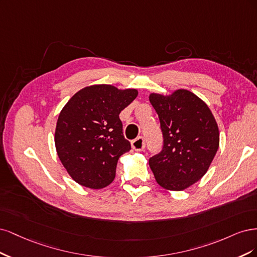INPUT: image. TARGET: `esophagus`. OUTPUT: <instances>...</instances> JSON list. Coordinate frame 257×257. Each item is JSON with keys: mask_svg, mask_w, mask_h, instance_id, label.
<instances>
[{"mask_svg": "<svg viewBox=\"0 0 257 257\" xmlns=\"http://www.w3.org/2000/svg\"><path fill=\"white\" fill-rule=\"evenodd\" d=\"M131 146L137 152H142L145 148V140L142 137H139L131 142Z\"/></svg>", "mask_w": 257, "mask_h": 257, "instance_id": "1", "label": "esophagus"}]
</instances>
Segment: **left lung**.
Masks as SVG:
<instances>
[{"mask_svg": "<svg viewBox=\"0 0 257 257\" xmlns=\"http://www.w3.org/2000/svg\"><path fill=\"white\" fill-rule=\"evenodd\" d=\"M150 101L163 135L162 151L150 158V167L162 188L181 191L208 171L219 148L217 121L208 105L187 89L153 93Z\"/></svg>", "mask_w": 257, "mask_h": 257, "instance_id": "1", "label": "left lung"}]
</instances>
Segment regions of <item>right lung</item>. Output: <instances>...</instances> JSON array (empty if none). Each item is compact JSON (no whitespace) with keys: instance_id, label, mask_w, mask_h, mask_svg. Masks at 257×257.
<instances>
[{"instance_id":"add662e5","label":"right lung","mask_w":257,"mask_h":257,"mask_svg":"<svg viewBox=\"0 0 257 257\" xmlns=\"http://www.w3.org/2000/svg\"><path fill=\"white\" fill-rule=\"evenodd\" d=\"M137 96L135 88L98 84L82 88L65 104L54 142L62 164L76 183L101 189L114 180L119 157L131 150L119 113Z\"/></svg>"}]
</instances>
